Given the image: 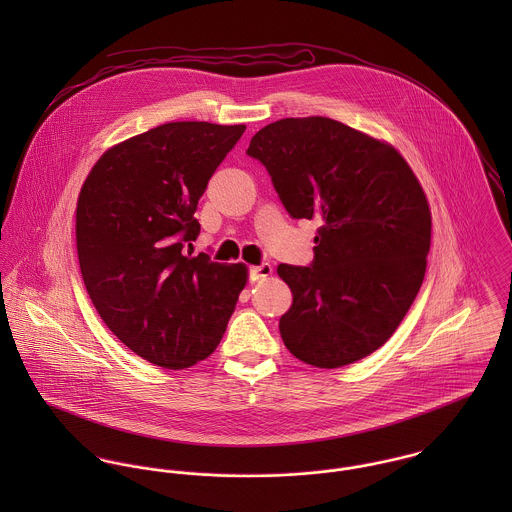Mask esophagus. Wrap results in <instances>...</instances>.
I'll list each match as a JSON object with an SVG mask.
<instances>
[{
    "label": "esophagus",
    "instance_id": "1",
    "mask_svg": "<svg viewBox=\"0 0 512 512\" xmlns=\"http://www.w3.org/2000/svg\"><path fill=\"white\" fill-rule=\"evenodd\" d=\"M270 274H272V266H270L268 262H264V264H260V266H252V268L248 270L250 282H258V280H262V278H266V276H270Z\"/></svg>",
    "mask_w": 512,
    "mask_h": 512
}]
</instances>
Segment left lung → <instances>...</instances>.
Listing matches in <instances>:
<instances>
[{"label": "left lung", "mask_w": 512, "mask_h": 512, "mask_svg": "<svg viewBox=\"0 0 512 512\" xmlns=\"http://www.w3.org/2000/svg\"><path fill=\"white\" fill-rule=\"evenodd\" d=\"M246 153L272 177L292 219H317L313 262L280 264L292 307L280 335L319 368L351 365L396 331L426 274L428 199L404 157L323 116L262 128Z\"/></svg>", "instance_id": "obj_1"}]
</instances>
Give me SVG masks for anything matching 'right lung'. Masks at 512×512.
<instances>
[{"mask_svg":"<svg viewBox=\"0 0 512 512\" xmlns=\"http://www.w3.org/2000/svg\"><path fill=\"white\" fill-rule=\"evenodd\" d=\"M244 130L157 126L108 149L80 189L76 250L86 292L108 329L153 365L177 370L207 359L246 286L244 264L191 252L197 203Z\"/></svg>","mask_w":512,"mask_h":512,"instance_id":"obj_1","label":"right lung"}]
</instances>
